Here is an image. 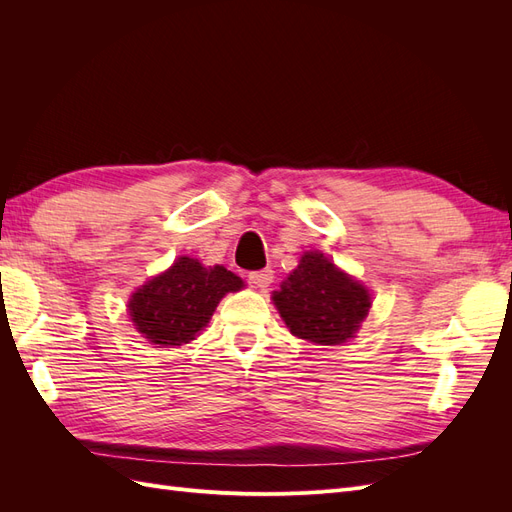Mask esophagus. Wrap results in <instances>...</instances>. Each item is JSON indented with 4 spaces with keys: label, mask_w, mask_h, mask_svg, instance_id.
Listing matches in <instances>:
<instances>
[{
    "label": "esophagus",
    "mask_w": 512,
    "mask_h": 512,
    "mask_svg": "<svg viewBox=\"0 0 512 512\" xmlns=\"http://www.w3.org/2000/svg\"><path fill=\"white\" fill-rule=\"evenodd\" d=\"M247 280H250V284L254 288H260L265 290L271 282H273V271L271 269H262V271H252L250 275H247Z\"/></svg>",
    "instance_id": "34e87169"
}]
</instances>
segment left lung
<instances>
[{"label":"left lung","instance_id":"8db88e82","mask_svg":"<svg viewBox=\"0 0 512 512\" xmlns=\"http://www.w3.org/2000/svg\"><path fill=\"white\" fill-rule=\"evenodd\" d=\"M273 301L292 335L322 346L354 337L369 312V292L318 252H307Z\"/></svg>","mask_w":512,"mask_h":512}]
</instances>
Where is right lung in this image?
Here are the masks:
<instances>
[{"instance_id":"add662e5","label":"right lung","mask_w":512,"mask_h":512,"mask_svg":"<svg viewBox=\"0 0 512 512\" xmlns=\"http://www.w3.org/2000/svg\"><path fill=\"white\" fill-rule=\"evenodd\" d=\"M243 288L241 277L224 267H203L181 256L166 273L153 277L132 294L134 327L158 348L188 344L207 327L226 292Z\"/></svg>"}]
</instances>
